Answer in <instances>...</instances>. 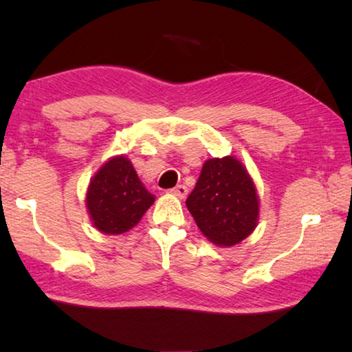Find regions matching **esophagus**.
Instances as JSON below:
<instances>
[{
  "instance_id": "esophagus-1",
  "label": "esophagus",
  "mask_w": 352,
  "mask_h": 352,
  "mask_svg": "<svg viewBox=\"0 0 352 352\" xmlns=\"http://www.w3.org/2000/svg\"><path fill=\"white\" fill-rule=\"evenodd\" d=\"M170 194L175 195V197H178V199H184L188 195V188L184 186V184H178L177 188L170 189Z\"/></svg>"
}]
</instances>
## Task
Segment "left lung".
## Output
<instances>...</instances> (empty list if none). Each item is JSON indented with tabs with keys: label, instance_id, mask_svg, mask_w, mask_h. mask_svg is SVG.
<instances>
[{
	"label": "left lung",
	"instance_id": "1",
	"mask_svg": "<svg viewBox=\"0 0 352 352\" xmlns=\"http://www.w3.org/2000/svg\"><path fill=\"white\" fill-rule=\"evenodd\" d=\"M186 206L201 234L222 248L247 239L259 222L256 184L233 155L206 160Z\"/></svg>",
	"mask_w": 352,
	"mask_h": 352
}]
</instances>
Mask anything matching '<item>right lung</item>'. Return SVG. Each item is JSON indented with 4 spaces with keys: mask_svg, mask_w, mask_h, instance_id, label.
I'll return each instance as SVG.
<instances>
[{
    "mask_svg": "<svg viewBox=\"0 0 352 352\" xmlns=\"http://www.w3.org/2000/svg\"><path fill=\"white\" fill-rule=\"evenodd\" d=\"M155 195L140 180L126 155L110 157L91 177L85 192L87 212L104 234H122L140 223Z\"/></svg>",
    "mask_w": 352,
    "mask_h": 352,
    "instance_id": "obj_1",
    "label": "right lung"
}]
</instances>
